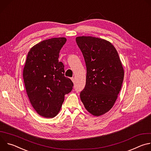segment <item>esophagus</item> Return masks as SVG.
<instances>
[{
	"instance_id": "1",
	"label": "esophagus",
	"mask_w": 151,
	"mask_h": 151,
	"mask_svg": "<svg viewBox=\"0 0 151 151\" xmlns=\"http://www.w3.org/2000/svg\"><path fill=\"white\" fill-rule=\"evenodd\" d=\"M71 80L72 81V82H73V83H75V79L74 78H71Z\"/></svg>"
}]
</instances>
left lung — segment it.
<instances>
[{"label":"left lung","instance_id":"obj_1","mask_svg":"<svg viewBox=\"0 0 151 151\" xmlns=\"http://www.w3.org/2000/svg\"><path fill=\"white\" fill-rule=\"evenodd\" d=\"M76 42L87 67L86 84L80 98L87 111L99 116L115 104L122 87L124 69L110 42L92 36H79Z\"/></svg>","mask_w":151,"mask_h":151}]
</instances>
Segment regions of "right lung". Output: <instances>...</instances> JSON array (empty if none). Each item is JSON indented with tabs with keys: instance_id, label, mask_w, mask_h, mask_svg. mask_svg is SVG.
<instances>
[{
	"instance_id": "obj_1",
	"label": "right lung",
	"mask_w": 151,
	"mask_h": 151,
	"mask_svg": "<svg viewBox=\"0 0 151 151\" xmlns=\"http://www.w3.org/2000/svg\"><path fill=\"white\" fill-rule=\"evenodd\" d=\"M65 37L43 40L28 52L23 69V79L31 104L40 116L52 118L59 111L73 83L64 76V64L58 61Z\"/></svg>"
}]
</instances>
